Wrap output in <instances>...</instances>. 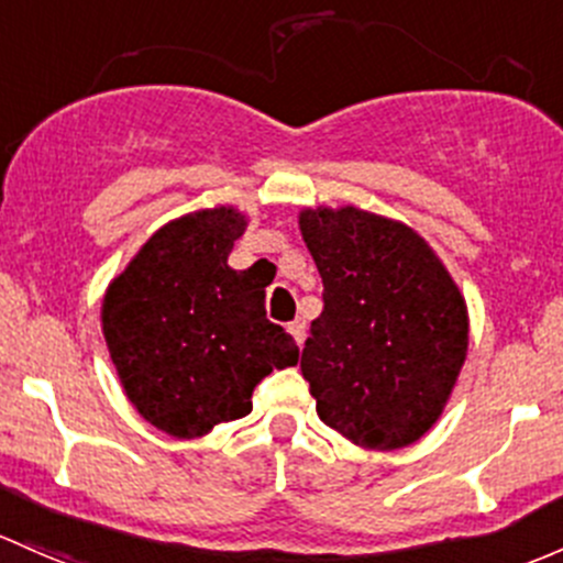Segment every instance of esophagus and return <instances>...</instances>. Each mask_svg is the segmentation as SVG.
<instances>
[{
	"mask_svg": "<svg viewBox=\"0 0 563 563\" xmlns=\"http://www.w3.org/2000/svg\"><path fill=\"white\" fill-rule=\"evenodd\" d=\"M288 331H291V334H294V340L299 342V347L305 345V336H307V323L301 321V318H297V321H291V323H288Z\"/></svg>",
	"mask_w": 563,
	"mask_h": 563,
	"instance_id": "34e87169",
	"label": "esophagus"
}]
</instances>
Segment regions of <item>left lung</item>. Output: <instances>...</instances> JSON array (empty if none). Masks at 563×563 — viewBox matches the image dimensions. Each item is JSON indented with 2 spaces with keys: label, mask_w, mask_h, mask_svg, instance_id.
Returning a JSON list of instances; mask_svg holds the SVG:
<instances>
[{
  "label": "left lung",
  "mask_w": 563,
  "mask_h": 563,
  "mask_svg": "<svg viewBox=\"0 0 563 563\" xmlns=\"http://www.w3.org/2000/svg\"><path fill=\"white\" fill-rule=\"evenodd\" d=\"M299 229L323 280V312L301 351L318 416L361 448L412 445L464 366V297L405 223L318 207L301 212Z\"/></svg>",
  "instance_id": "1"
}]
</instances>
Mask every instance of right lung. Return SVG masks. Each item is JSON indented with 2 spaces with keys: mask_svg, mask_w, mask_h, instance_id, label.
Here are the masks:
<instances>
[{
  "mask_svg": "<svg viewBox=\"0 0 563 563\" xmlns=\"http://www.w3.org/2000/svg\"><path fill=\"white\" fill-rule=\"evenodd\" d=\"M245 216L216 207L158 229L110 283L102 331L140 416L177 440L245 418L253 388L299 361L264 310L266 283L229 266Z\"/></svg>",
  "mask_w": 563,
  "mask_h": 563,
  "instance_id": "add662e5",
  "label": "right lung"
}]
</instances>
